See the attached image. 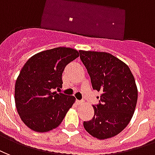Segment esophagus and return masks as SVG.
I'll return each instance as SVG.
<instances>
[{
    "instance_id": "34e87169",
    "label": "esophagus",
    "mask_w": 155,
    "mask_h": 155,
    "mask_svg": "<svg viewBox=\"0 0 155 155\" xmlns=\"http://www.w3.org/2000/svg\"><path fill=\"white\" fill-rule=\"evenodd\" d=\"M76 102L78 105H82V104L84 103V101L83 100H77Z\"/></svg>"
}]
</instances>
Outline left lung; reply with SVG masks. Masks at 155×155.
Returning a JSON list of instances; mask_svg holds the SVG:
<instances>
[{
	"label": "left lung",
	"instance_id": "8db88e82",
	"mask_svg": "<svg viewBox=\"0 0 155 155\" xmlns=\"http://www.w3.org/2000/svg\"><path fill=\"white\" fill-rule=\"evenodd\" d=\"M79 54L92 88L101 92L99 103L93 106L94 116L83 122L84 128L99 140L113 137L127 126L135 112L138 91L134 76L112 54L83 50Z\"/></svg>",
	"mask_w": 155,
	"mask_h": 155
}]
</instances>
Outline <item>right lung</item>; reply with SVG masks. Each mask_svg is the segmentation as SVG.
Returning a JSON list of instances; mask_svg holds the SVG:
<instances>
[{
    "instance_id": "1",
    "label": "right lung",
    "mask_w": 155,
    "mask_h": 155,
    "mask_svg": "<svg viewBox=\"0 0 155 155\" xmlns=\"http://www.w3.org/2000/svg\"><path fill=\"white\" fill-rule=\"evenodd\" d=\"M79 56L76 49L58 47L35 54L25 64L15 87V101L23 122L37 132L56 128L75 101L57 93L67 64Z\"/></svg>"
}]
</instances>
